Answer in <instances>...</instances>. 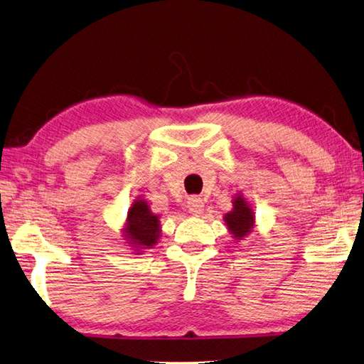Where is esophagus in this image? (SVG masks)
<instances>
[{
    "mask_svg": "<svg viewBox=\"0 0 364 364\" xmlns=\"http://www.w3.org/2000/svg\"><path fill=\"white\" fill-rule=\"evenodd\" d=\"M187 204H188L190 214H193V215H200L201 212L204 210V201L198 196H191L190 200L187 201Z\"/></svg>",
    "mask_w": 364,
    "mask_h": 364,
    "instance_id": "obj_1",
    "label": "esophagus"
}]
</instances>
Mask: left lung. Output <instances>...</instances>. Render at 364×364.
Returning <instances> with one entry per match:
<instances>
[{"label": "left lung", "instance_id": "obj_1", "mask_svg": "<svg viewBox=\"0 0 364 364\" xmlns=\"http://www.w3.org/2000/svg\"><path fill=\"white\" fill-rule=\"evenodd\" d=\"M223 220L228 226L230 232L235 239H242L245 237L253 228V222H255V215H253V210L250 205L241 195H237L232 201V210L228 212L223 217Z\"/></svg>", "mask_w": 364, "mask_h": 364}]
</instances>
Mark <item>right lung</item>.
<instances>
[{"label": "right lung", "instance_id": "1", "mask_svg": "<svg viewBox=\"0 0 364 364\" xmlns=\"http://www.w3.org/2000/svg\"><path fill=\"white\" fill-rule=\"evenodd\" d=\"M123 235H125L128 244H133L132 247H138V249H150L159 241V215L150 210L149 204L144 200L134 201L128 209L127 228L123 230Z\"/></svg>", "mask_w": 364, "mask_h": 364}]
</instances>
